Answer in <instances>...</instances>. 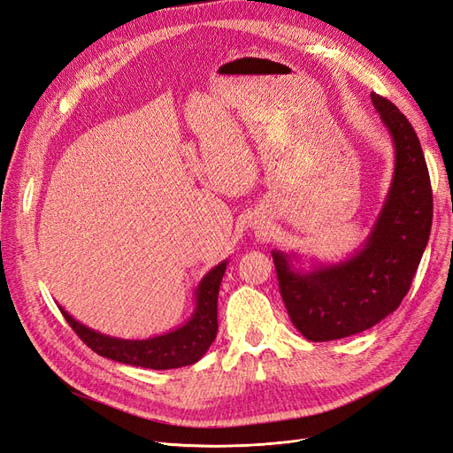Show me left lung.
Returning a JSON list of instances; mask_svg holds the SVG:
<instances>
[{"label": "left lung", "instance_id": "1", "mask_svg": "<svg viewBox=\"0 0 453 453\" xmlns=\"http://www.w3.org/2000/svg\"><path fill=\"white\" fill-rule=\"evenodd\" d=\"M372 102L394 142V174L366 242L346 260L297 269L296 255L273 250L279 289L296 329L311 342L363 333L407 296L426 250L433 193L426 157L411 122L387 98Z\"/></svg>", "mask_w": 453, "mask_h": 453}]
</instances>
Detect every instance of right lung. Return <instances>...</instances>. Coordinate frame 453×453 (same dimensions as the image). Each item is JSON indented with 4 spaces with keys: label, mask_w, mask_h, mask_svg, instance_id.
Instances as JSON below:
<instances>
[{
    "label": "right lung",
    "mask_w": 453,
    "mask_h": 453,
    "mask_svg": "<svg viewBox=\"0 0 453 453\" xmlns=\"http://www.w3.org/2000/svg\"><path fill=\"white\" fill-rule=\"evenodd\" d=\"M228 260L210 269L195 289V311L191 318L174 331L157 334L147 340H124L102 334L85 327L65 309V319L87 346L100 357L117 360L122 365L141 366L150 370H173L195 365L210 349L217 334V296Z\"/></svg>",
    "instance_id": "add662e5"
}]
</instances>
